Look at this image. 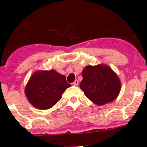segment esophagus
I'll list each match as a JSON object with an SVG mask.
<instances>
[{
	"label": "esophagus",
	"mask_w": 147,
	"mask_h": 147,
	"mask_svg": "<svg viewBox=\"0 0 147 147\" xmlns=\"http://www.w3.org/2000/svg\"><path fill=\"white\" fill-rule=\"evenodd\" d=\"M73 85H75V86H77V85H79V81H78L77 80H76L74 82H73Z\"/></svg>",
	"instance_id": "1"
}]
</instances>
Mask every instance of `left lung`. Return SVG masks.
<instances>
[{
  "label": "left lung",
  "instance_id": "8db88e82",
  "mask_svg": "<svg viewBox=\"0 0 147 147\" xmlns=\"http://www.w3.org/2000/svg\"><path fill=\"white\" fill-rule=\"evenodd\" d=\"M80 83L87 98L98 105L113 102L118 96L121 82L115 73L108 66L88 65L83 69Z\"/></svg>",
  "mask_w": 147,
  "mask_h": 147
}]
</instances>
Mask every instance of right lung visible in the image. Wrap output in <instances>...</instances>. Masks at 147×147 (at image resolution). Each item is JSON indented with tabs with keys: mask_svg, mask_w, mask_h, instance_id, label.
<instances>
[{
	"mask_svg": "<svg viewBox=\"0 0 147 147\" xmlns=\"http://www.w3.org/2000/svg\"><path fill=\"white\" fill-rule=\"evenodd\" d=\"M70 86L65 76L54 70L37 71L30 78L25 91L33 106L47 110L59 102L63 92Z\"/></svg>",
	"mask_w": 147,
	"mask_h": 147,
	"instance_id": "1",
	"label": "right lung"
}]
</instances>
